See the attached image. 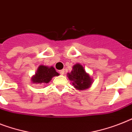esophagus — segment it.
Returning <instances> with one entry per match:
<instances>
[{
	"mask_svg": "<svg viewBox=\"0 0 132 132\" xmlns=\"http://www.w3.org/2000/svg\"><path fill=\"white\" fill-rule=\"evenodd\" d=\"M59 73L61 74V75H63L64 73H65V70H64V69H61V70L59 71Z\"/></svg>",
	"mask_w": 132,
	"mask_h": 132,
	"instance_id": "34e87169",
	"label": "esophagus"
}]
</instances>
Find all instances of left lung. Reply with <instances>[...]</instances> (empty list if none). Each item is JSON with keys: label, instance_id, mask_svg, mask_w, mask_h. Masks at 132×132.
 I'll use <instances>...</instances> for the list:
<instances>
[{"label": "left lung", "instance_id": "left-lung-1", "mask_svg": "<svg viewBox=\"0 0 132 132\" xmlns=\"http://www.w3.org/2000/svg\"><path fill=\"white\" fill-rule=\"evenodd\" d=\"M69 79L73 81L72 84L78 90H84L88 88L92 84V79L90 76L85 71L83 66L80 64H76L73 67V70L68 73Z\"/></svg>", "mask_w": 132, "mask_h": 132}]
</instances>
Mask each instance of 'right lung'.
Returning <instances> with one entry per match:
<instances>
[{
	"instance_id": "add662e5",
	"label": "right lung",
	"mask_w": 132,
	"mask_h": 132,
	"mask_svg": "<svg viewBox=\"0 0 132 132\" xmlns=\"http://www.w3.org/2000/svg\"><path fill=\"white\" fill-rule=\"evenodd\" d=\"M59 75V74L56 72L53 67H48L44 65H40L36 76L32 78V81L37 84H47L51 81L53 77Z\"/></svg>"
}]
</instances>
